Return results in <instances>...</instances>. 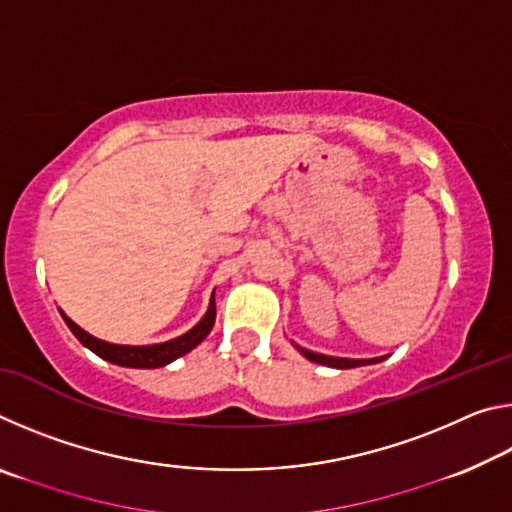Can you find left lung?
<instances>
[{
  "instance_id": "8db88e82",
  "label": "left lung",
  "mask_w": 512,
  "mask_h": 512,
  "mask_svg": "<svg viewBox=\"0 0 512 512\" xmlns=\"http://www.w3.org/2000/svg\"><path fill=\"white\" fill-rule=\"evenodd\" d=\"M302 357H307L309 361L320 363V366H329V368H341V370H348V368H357V366H368V363H379L384 361V357H377V359H341V357H327V354H318V352H311L307 348H300Z\"/></svg>"
}]
</instances>
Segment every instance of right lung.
<instances>
[{"instance_id":"obj_1","label":"right lung","mask_w":512,"mask_h":512,"mask_svg":"<svg viewBox=\"0 0 512 512\" xmlns=\"http://www.w3.org/2000/svg\"><path fill=\"white\" fill-rule=\"evenodd\" d=\"M60 316L65 318L67 327L72 329V334L76 336V339H79L85 348L97 354V357L115 363V366H126V368H162V366H167V363H171L173 359L192 352L196 345L201 343L207 334H210L214 318H216V305H214V296H212L205 316L198 320V323L189 329V332L178 336V339L155 343V345H117V343L101 341V339H97V336H92L85 332V329H81L72 318H67L63 311H60Z\"/></svg>"}]
</instances>
